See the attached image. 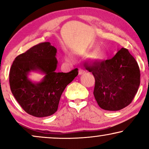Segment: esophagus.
Instances as JSON below:
<instances>
[{"mask_svg": "<svg viewBox=\"0 0 149 149\" xmlns=\"http://www.w3.org/2000/svg\"><path fill=\"white\" fill-rule=\"evenodd\" d=\"M84 73H85V70H83V69L82 68H79V74H84Z\"/></svg>", "mask_w": 149, "mask_h": 149, "instance_id": "34e87169", "label": "esophagus"}]
</instances>
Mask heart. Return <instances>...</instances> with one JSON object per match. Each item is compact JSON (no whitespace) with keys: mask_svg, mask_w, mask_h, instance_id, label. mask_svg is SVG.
I'll return each instance as SVG.
<instances>
[{"mask_svg":"<svg viewBox=\"0 0 149 149\" xmlns=\"http://www.w3.org/2000/svg\"><path fill=\"white\" fill-rule=\"evenodd\" d=\"M92 58L97 62H102L107 59V55L104 52H100V51H95L92 54Z\"/></svg>","mask_w":149,"mask_h":149,"instance_id":"obj_1","label":"heart"}]
</instances>
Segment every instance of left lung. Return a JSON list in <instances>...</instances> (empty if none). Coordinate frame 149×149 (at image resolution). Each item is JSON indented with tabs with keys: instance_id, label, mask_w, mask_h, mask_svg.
Segmentation results:
<instances>
[{
	"instance_id": "8db88e82",
	"label": "left lung",
	"mask_w": 149,
	"mask_h": 149,
	"mask_svg": "<svg viewBox=\"0 0 149 149\" xmlns=\"http://www.w3.org/2000/svg\"><path fill=\"white\" fill-rule=\"evenodd\" d=\"M95 78L93 95L99 107L116 111L132 102L140 83L139 66L127 49L121 48L113 58L85 66Z\"/></svg>"
}]
</instances>
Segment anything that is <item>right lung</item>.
<instances>
[{
  "instance_id": "add662e5",
  "label": "right lung",
  "mask_w": 149,
  "mask_h": 149,
  "mask_svg": "<svg viewBox=\"0 0 149 149\" xmlns=\"http://www.w3.org/2000/svg\"><path fill=\"white\" fill-rule=\"evenodd\" d=\"M56 48L41 42L17 56L10 69V88L22 109L30 115L45 117L54 114L66 87L78 75V69L57 72ZM32 71L45 74L40 82H32L27 75Z\"/></svg>"
}]
</instances>
